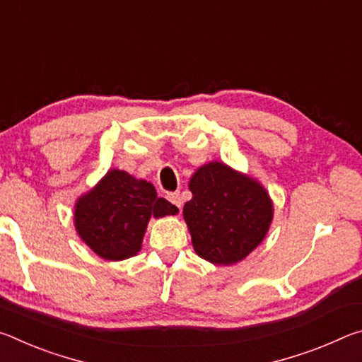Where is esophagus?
<instances>
[{
	"label": "esophagus",
	"mask_w": 362,
	"mask_h": 362,
	"mask_svg": "<svg viewBox=\"0 0 362 362\" xmlns=\"http://www.w3.org/2000/svg\"><path fill=\"white\" fill-rule=\"evenodd\" d=\"M168 199L173 203L175 207H179V209H182V199H180V194L179 193H169L168 194Z\"/></svg>",
	"instance_id": "obj_1"
}]
</instances>
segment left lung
<instances>
[{"mask_svg":"<svg viewBox=\"0 0 362 362\" xmlns=\"http://www.w3.org/2000/svg\"><path fill=\"white\" fill-rule=\"evenodd\" d=\"M192 199L183 206L194 252L230 267L260 246L273 222L267 188L222 161L203 164L189 177Z\"/></svg>","mask_w":362,"mask_h":362,"instance_id":"obj_1","label":"left lung"}]
</instances>
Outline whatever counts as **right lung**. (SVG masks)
<instances>
[{"label": "right lung", "mask_w": 362, "mask_h": 362, "mask_svg": "<svg viewBox=\"0 0 362 362\" xmlns=\"http://www.w3.org/2000/svg\"><path fill=\"white\" fill-rule=\"evenodd\" d=\"M179 209L158 198L155 187L121 169H110L75 201L73 225L79 240L103 260L119 262L142 249L151 217L177 216Z\"/></svg>", "instance_id": "right-lung-1"}]
</instances>
